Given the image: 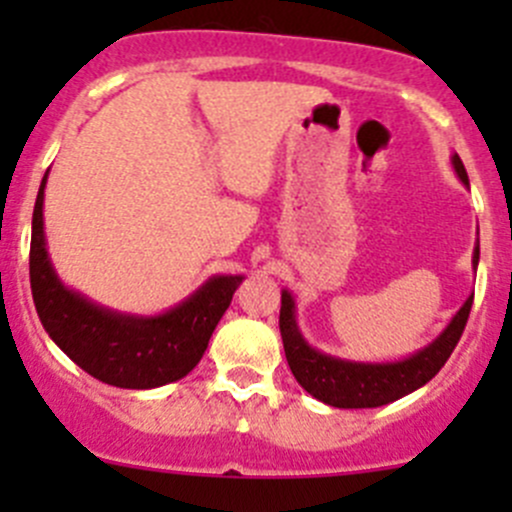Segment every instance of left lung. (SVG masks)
I'll return each mask as SVG.
<instances>
[{
	"mask_svg": "<svg viewBox=\"0 0 512 512\" xmlns=\"http://www.w3.org/2000/svg\"><path fill=\"white\" fill-rule=\"evenodd\" d=\"M453 170L468 185V173L463 168V160L458 153L451 156ZM480 242L473 247V270L478 267ZM473 294L463 302V307L453 314L448 327L411 356L399 361H352L339 359V356L324 354L319 349L309 347L297 327V312H294V297L282 289V309H280V332L285 344L287 364L292 369L294 379L299 381L307 394L319 399L322 404L337 406V409H376L386 406L411 391L421 389L423 384L433 379L446 364L448 356L456 349L463 329H466L468 314H471Z\"/></svg>",
	"mask_w": 512,
	"mask_h": 512,
	"instance_id": "1",
	"label": "left lung"
}]
</instances>
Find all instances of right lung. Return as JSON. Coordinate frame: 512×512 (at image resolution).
I'll return each instance as SVG.
<instances>
[{"instance_id":"right-lung-1","label":"right lung","mask_w":512,"mask_h":512,"mask_svg":"<svg viewBox=\"0 0 512 512\" xmlns=\"http://www.w3.org/2000/svg\"><path fill=\"white\" fill-rule=\"evenodd\" d=\"M49 175V170H46ZM41 178L32 218L29 280L41 324L76 366L118 389H156L198 366L242 275H215L163 314L141 317L91 302L66 287L51 265L44 235Z\"/></svg>"}]
</instances>
